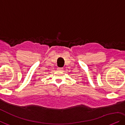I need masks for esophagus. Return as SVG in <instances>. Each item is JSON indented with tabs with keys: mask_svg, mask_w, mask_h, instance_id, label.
<instances>
[{
	"mask_svg": "<svg viewBox=\"0 0 125 125\" xmlns=\"http://www.w3.org/2000/svg\"><path fill=\"white\" fill-rule=\"evenodd\" d=\"M57 70H58L59 71H62V70H63V68H57Z\"/></svg>",
	"mask_w": 125,
	"mask_h": 125,
	"instance_id": "esophagus-1",
	"label": "esophagus"
}]
</instances>
